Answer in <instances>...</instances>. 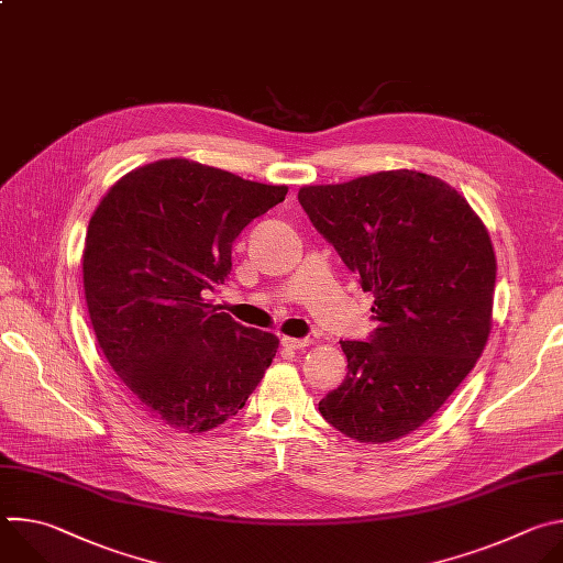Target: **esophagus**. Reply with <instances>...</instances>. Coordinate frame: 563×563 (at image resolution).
Listing matches in <instances>:
<instances>
[{"instance_id": "1", "label": "esophagus", "mask_w": 563, "mask_h": 563, "mask_svg": "<svg viewBox=\"0 0 563 563\" xmlns=\"http://www.w3.org/2000/svg\"><path fill=\"white\" fill-rule=\"evenodd\" d=\"M280 343L289 350H305L311 345V339H291V336H283Z\"/></svg>"}]
</instances>
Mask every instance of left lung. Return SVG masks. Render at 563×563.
<instances>
[{"instance_id": "left-lung-1", "label": "left lung", "mask_w": 563, "mask_h": 563, "mask_svg": "<svg viewBox=\"0 0 563 563\" xmlns=\"http://www.w3.org/2000/svg\"><path fill=\"white\" fill-rule=\"evenodd\" d=\"M298 202L374 294L378 325L369 341H341L347 376L318 410L361 443L406 437L488 343L497 278L488 229L456 189L408 169L302 187Z\"/></svg>"}]
</instances>
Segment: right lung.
<instances>
[{"label":"right lung","mask_w":563,"mask_h":563,"mask_svg":"<svg viewBox=\"0 0 563 563\" xmlns=\"http://www.w3.org/2000/svg\"><path fill=\"white\" fill-rule=\"evenodd\" d=\"M287 187L172 157L120 178L91 216L82 272L96 339L151 417L200 434L243 410L278 339L205 300L231 245Z\"/></svg>","instance_id":"1"}]
</instances>
